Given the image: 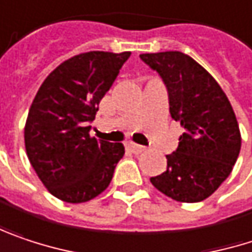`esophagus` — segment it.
Returning <instances> with one entry per match:
<instances>
[{
    "mask_svg": "<svg viewBox=\"0 0 252 252\" xmlns=\"http://www.w3.org/2000/svg\"><path fill=\"white\" fill-rule=\"evenodd\" d=\"M128 147L132 150L135 154H140V153L146 151V147H143V146H140V144H135V143H128Z\"/></svg>",
    "mask_w": 252,
    "mask_h": 252,
    "instance_id": "34e87169",
    "label": "esophagus"
}]
</instances>
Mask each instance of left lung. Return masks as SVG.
Masks as SVG:
<instances>
[{"label": "left lung", "mask_w": 252, "mask_h": 252, "mask_svg": "<svg viewBox=\"0 0 252 252\" xmlns=\"http://www.w3.org/2000/svg\"><path fill=\"white\" fill-rule=\"evenodd\" d=\"M163 78L170 114L183 134L166 156L167 170L150 182L177 202L209 197L231 174L241 150L240 126L228 96L214 76L182 52L140 55Z\"/></svg>", "instance_id": "1"}]
</instances>
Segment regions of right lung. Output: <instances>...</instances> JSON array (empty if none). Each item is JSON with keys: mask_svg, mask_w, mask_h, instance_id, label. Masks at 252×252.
<instances>
[{"mask_svg": "<svg viewBox=\"0 0 252 252\" xmlns=\"http://www.w3.org/2000/svg\"><path fill=\"white\" fill-rule=\"evenodd\" d=\"M129 52H86L64 60L35 94L24 126L27 157L47 190L67 203L88 202L112 180L126 150L89 134L98 105Z\"/></svg>", "mask_w": 252, "mask_h": 252, "instance_id": "right-lung-1", "label": "right lung"}]
</instances>
